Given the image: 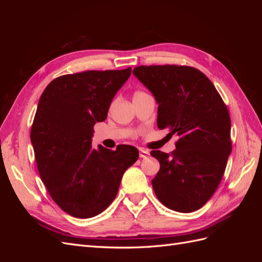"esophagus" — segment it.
<instances>
[{
	"instance_id": "obj_1",
	"label": "esophagus",
	"mask_w": 262,
	"mask_h": 262,
	"mask_svg": "<svg viewBox=\"0 0 262 262\" xmlns=\"http://www.w3.org/2000/svg\"><path fill=\"white\" fill-rule=\"evenodd\" d=\"M139 152H140V157H141V158H144V157H146V156L149 154L148 150H146V149H144V148H140Z\"/></svg>"
}]
</instances>
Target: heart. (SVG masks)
Listing matches in <instances>:
<instances>
[{
    "instance_id": "1",
    "label": "heart",
    "mask_w": 262,
    "mask_h": 262,
    "mask_svg": "<svg viewBox=\"0 0 262 262\" xmlns=\"http://www.w3.org/2000/svg\"><path fill=\"white\" fill-rule=\"evenodd\" d=\"M141 94H144V93H142V92H137L136 94H134V96H138V95H141ZM133 96V97H134Z\"/></svg>"
}]
</instances>
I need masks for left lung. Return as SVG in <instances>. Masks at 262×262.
<instances>
[{
    "label": "left lung",
    "mask_w": 262,
    "mask_h": 262,
    "mask_svg": "<svg viewBox=\"0 0 262 262\" xmlns=\"http://www.w3.org/2000/svg\"><path fill=\"white\" fill-rule=\"evenodd\" d=\"M133 74L158 104V129L176 134L169 155L150 150L161 168L152 186L165 207L199 210L215 192L232 152L231 118L212 82L201 71L179 66H141Z\"/></svg>",
    "instance_id": "8db88e82"
}]
</instances>
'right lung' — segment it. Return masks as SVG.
Instances as JSON below:
<instances>
[{
	"label": "right lung",
	"mask_w": 262,
	"mask_h": 262,
	"mask_svg": "<svg viewBox=\"0 0 262 262\" xmlns=\"http://www.w3.org/2000/svg\"><path fill=\"white\" fill-rule=\"evenodd\" d=\"M125 70L63 75L46 87L30 131L39 175L52 200L70 215L93 217L116 198L124 171L139 158L131 145L92 147L94 125L106 120Z\"/></svg>",
	"instance_id": "obj_1"
}]
</instances>
